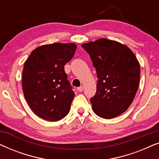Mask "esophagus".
Returning <instances> with one entry per match:
<instances>
[{
    "mask_svg": "<svg viewBox=\"0 0 159 159\" xmlns=\"http://www.w3.org/2000/svg\"><path fill=\"white\" fill-rule=\"evenodd\" d=\"M77 91H79V92H82V90H83V87L82 86H80V88H77Z\"/></svg>",
    "mask_w": 159,
    "mask_h": 159,
    "instance_id": "34e87169",
    "label": "esophagus"
}]
</instances>
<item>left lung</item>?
Here are the masks:
<instances>
[{
	"label": "left lung",
	"instance_id": "1",
	"mask_svg": "<svg viewBox=\"0 0 159 159\" xmlns=\"http://www.w3.org/2000/svg\"><path fill=\"white\" fill-rule=\"evenodd\" d=\"M96 69L98 82L90 99L93 111L112 119L127 111L133 101L140 82V67L129 48L106 38L83 43Z\"/></svg>",
	"mask_w": 159,
	"mask_h": 159
}]
</instances>
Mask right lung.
<instances>
[{
	"label": "right lung",
	"mask_w": 159,
	"mask_h": 159,
	"mask_svg": "<svg viewBox=\"0 0 159 159\" xmlns=\"http://www.w3.org/2000/svg\"><path fill=\"white\" fill-rule=\"evenodd\" d=\"M75 43L43 45L32 51L22 71L25 98L34 114L45 120L59 121L68 114L75 93L64 65L75 55Z\"/></svg>",
	"instance_id": "1"
}]
</instances>
